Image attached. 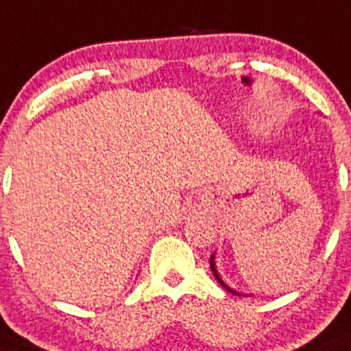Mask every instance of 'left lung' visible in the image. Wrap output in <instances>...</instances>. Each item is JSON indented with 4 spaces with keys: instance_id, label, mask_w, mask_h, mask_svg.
I'll list each match as a JSON object with an SVG mask.
<instances>
[{
    "instance_id": "left-lung-1",
    "label": "left lung",
    "mask_w": 351,
    "mask_h": 351,
    "mask_svg": "<svg viewBox=\"0 0 351 351\" xmlns=\"http://www.w3.org/2000/svg\"><path fill=\"white\" fill-rule=\"evenodd\" d=\"M210 269H212L213 276H215V279H217V281H219V282H220V286H223V288L228 289V291H231V293H232V295H239V293H238V291H234V289H231V288H229V286H228V285H226V282H223V281H222V279H220L219 272H217V267H215V253H213V255H212V256H210ZM239 296H241V295H239Z\"/></svg>"
}]
</instances>
